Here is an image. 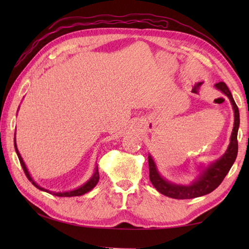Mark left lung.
Wrapping results in <instances>:
<instances>
[{"instance_id": "left-lung-1", "label": "left lung", "mask_w": 249, "mask_h": 249, "mask_svg": "<svg viewBox=\"0 0 249 249\" xmlns=\"http://www.w3.org/2000/svg\"><path fill=\"white\" fill-rule=\"evenodd\" d=\"M215 88L223 92L230 99L232 108L234 111V124L232 129L230 143L225 154L215 162L210 163L208 167L203 168L201 173L190 185H178L167 181L163 178L157 170L154 160L149 155V169L150 179L158 192L173 199H193L201 197V196L212 193L217 188L220 183L224 181L227 173L229 172L237 155V130L240 126V112L239 108L232 97L231 92L225 82H218L215 84Z\"/></svg>"}]
</instances>
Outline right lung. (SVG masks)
I'll return each instance as SVG.
<instances>
[{
    "mask_svg": "<svg viewBox=\"0 0 249 249\" xmlns=\"http://www.w3.org/2000/svg\"><path fill=\"white\" fill-rule=\"evenodd\" d=\"M14 144H15V150H16V153H17L18 158H19V160H20V163H21V167H22V169H23V171H24V173H25L26 178H29V181H30V182H32V184H33L36 188H38V189H40V190H43V192L49 193V194L53 195V196H57V197H76V196H82V195H84V194L89 193V190H92L95 186H96V184L98 183V179H99V173H98V168H97V166H96V167H95V171H94V174L92 176V178H89L87 183H84V184L82 185V186H80V187L77 188V189L70 190V192L55 193V192H50V190H48V189H45V188H43V187H40L39 185H37V184L34 182V179L32 178V177L30 176V173H29V171H28V169H26V167H25V163H24V161H23V160H22V157H21L20 153H19V151H18V149H17V143H16V135H15Z\"/></svg>",
    "mask_w": 249,
    "mask_h": 249,
    "instance_id": "obj_1",
    "label": "right lung"
}]
</instances>
